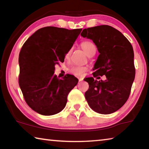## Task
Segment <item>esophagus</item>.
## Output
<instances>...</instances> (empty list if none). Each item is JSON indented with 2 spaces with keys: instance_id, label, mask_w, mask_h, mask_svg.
Returning <instances> with one entry per match:
<instances>
[{
  "instance_id": "obj_1",
  "label": "esophagus",
  "mask_w": 149,
  "mask_h": 149,
  "mask_svg": "<svg viewBox=\"0 0 149 149\" xmlns=\"http://www.w3.org/2000/svg\"><path fill=\"white\" fill-rule=\"evenodd\" d=\"M78 80H79V81L80 82V81H82L84 80V79H83L82 77H79V78H78Z\"/></svg>"
}]
</instances>
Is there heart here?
Here are the masks:
<instances>
[{"instance_id": "obj_1", "label": "heart", "mask_w": 149, "mask_h": 149, "mask_svg": "<svg viewBox=\"0 0 149 149\" xmlns=\"http://www.w3.org/2000/svg\"><path fill=\"white\" fill-rule=\"evenodd\" d=\"M81 46L82 49H84L85 53H86L88 56H89V55L91 54H92L93 52H96V49H97L95 45L93 43V42L89 41L83 42L81 44ZM71 52L72 49H70L65 54V58H68ZM86 71L87 68L84 66H79V65H74V66H72L71 68L70 69V72L73 75H75V76H81Z\"/></svg>"}]
</instances>
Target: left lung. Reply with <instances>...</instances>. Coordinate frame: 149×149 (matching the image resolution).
<instances>
[{
	"label": "left lung",
	"instance_id": "obj_1",
	"mask_svg": "<svg viewBox=\"0 0 149 149\" xmlns=\"http://www.w3.org/2000/svg\"><path fill=\"white\" fill-rule=\"evenodd\" d=\"M81 35L91 39L100 53L93 69V77L106 76L104 81L85 78L89 85L85 99L96 112L112 114L130 97L135 75L133 47L122 33L107 25L84 29Z\"/></svg>",
	"mask_w": 149,
	"mask_h": 149
}]
</instances>
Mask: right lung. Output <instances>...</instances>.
<instances>
[{
  "mask_svg": "<svg viewBox=\"0 0 149 149\" xmlns=\"http://www.w3.org/2000/svg\"><path fill=\"white\" fill-rule=\"evenodd\" d=\"M82 29L49 26L35 31L22 46L19 54V85L25 101L33 110L44 116L64 109L67 97L78 79L66 74L54 75L55 65L64 62Z\"/></svg>",
  "mask_w": 149,
  "mask_h": 149,
  "instance_id": "1",
  "label": "right lung"
}]
</instances>
